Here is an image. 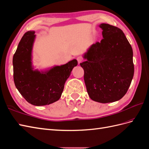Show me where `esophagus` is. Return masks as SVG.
Here are the masks:
<instances>
[{
	"instance_id": "obj_1",
	"label": "esophagus",
	"mask_w": 149,
	"mask_h": 149,
	"mask_svg": "<svg viewBox=\"0 0 149 149\" xmlns=\"http://www.w3.org/2000/svg\"><path fill=\"white\" fill-rule=\"evenodd\" d=\"M77 61H78V64L81 63L82 62V61H83V58H82V57H81V56H78V57H77Z\"/></svg>"
}]
</instances>
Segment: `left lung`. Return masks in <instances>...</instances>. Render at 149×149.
Instances as JSON below:
<instances>
[{"label":"left lung","instance_id":"8db88e82","mask_svg":"<svg viewBox=\"0 0 149 149\" xmlns=\"http://www.w3.org/2000/svg\"><path fill=\"white\" fill-rule=\"evenodd\" d=\"M103 39L90 47L80 66L86 90L92 100L113 102L126 93L134 74L133 50L123 31L109 24H100Z\"/></svg>","mask_w":149,"mask_h":149}]
</instances>
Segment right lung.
I'll return each mask as SVG.
<instances>
[{"instance_id": "1", "label": "right lung", "mask_w": 149, "mask_h": 149, "mask_svg": "<svg viewBox=\"0 0 149 149\" xmlns=\"http://www.w3.org/2000/svg\"><path fill=\"white\" fill-rule=\"evenodd\" d=\"M35 38V31H29L20 40L13 56V77L16 88L25 100L34 106H41L60 99L65 82L78 61L73 59L45 71L33 70L31 52Z\"/></svg>"}]
</instances>
